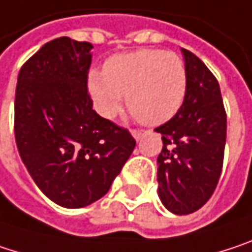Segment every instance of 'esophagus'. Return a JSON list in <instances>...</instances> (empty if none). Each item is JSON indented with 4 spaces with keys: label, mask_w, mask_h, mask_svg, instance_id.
Wrapping results in <instances>:
<instances>
[{
    "label": "esophagus",
    "mask_w": 252,
    "mask_h": 252,
    "mask_svg": "<svg viewBox=\"0 0 252 252\" xmlns=\"http://www.w3.org/2000/svg\"><path fill=\"white\" fill-rule=\"evenodd\" d=\"M145 133H146V132H145V130H142V129H133V130H132V136H133L136 141L142 139V136H143Z\"/></svg>",
    "instance_id": "esophagus-1"
}]
</instances>
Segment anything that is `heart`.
<instances>
[{"label": "heart", "instance_id": "1", "mask_svg": "<svg viewBox=\"0 0 252 252\" xmlns=\"http://www.w3.org/2000/svg\"><path fill=\"white\" fill-rule=\"evenodd\" d=\"M88 90L101 116L114 117L127 94L130 113L142 123L157 126L180 110L187 91V71L174 52L141 49L109 58L104 71H90Z\"/></svg>", "mask_w": 252, "mask_h": 252}]
</instances>
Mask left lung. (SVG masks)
Instances as JSON below:
<instances>
[{
	"label": "left lung",
	"instance_id": "left-lung-1",
	"mask_svg": "<svg viewBox=\"0 0 252 252\" xmlns=\"http://www.w3.org/2000/svg\"><path fill=\"white\" fill-rule=\"evenodd\" d=\"M187 91L180 110L158 126V196L170 212L189 215L213 194L222 173L226 113L218 79L190 50L181 49Z\"/></svg>",
	"mask_w": 252,
	"mask_h": 252
}]
</instances>
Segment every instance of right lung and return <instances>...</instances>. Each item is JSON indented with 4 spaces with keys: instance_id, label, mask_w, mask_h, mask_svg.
I'll use <instances>...</instances> for the list:
<instances>
[{
    "instance_id": "add662e5",
    "label": "right lung",
    "mask_w": 252,
    "mask_h": 252,
    "mask_svg": "<svg viewBox=\"0 0 252 252\" xmlns=\"http://www.w3.org/2000/svg\"><path fill=\"white\" fill-rule=\"evenodd\" d=\"M88 42L59 37L20 69L14 103L18 154L52 202L78 209L101 199L136 142L127 129L93 110Z\"/></svg>"
}]
</instances>
